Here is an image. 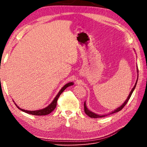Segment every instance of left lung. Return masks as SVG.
<instances>
[{
	"mask_svg": "<svg viewBox=\"0 0 147 147\" xmlns=\"http://www.w3.org/2000/svg\"><path fill=\"white\" fill-rule=\"evenodd\" d=\"M137 71H138V68H137ZM137 82H138V80H136V83H135V86H134V87L132 88V90H131V92H130V94H129V96H128L127 98L126 99L125 102L124 103H123V104L120 107H118L117 109H116L115 110H114V111H113L111 113H109V115H110V114H113V113H117V112L120 111V110H121L123 109V108L126 105V104L127 103L128 101L129 100V99H130V98L131 95H132V93H133V92H134V89H135V88H136V84H137ZM84 113H86V114H87V115H88V116H89V117H90V118H95V119H96V118L103 117L107 116V115H108V114H105V115H99V114H95V113H93V112L90 111L89 110H88V108H87L86 105V101H84Z\"/></svg>",
	"mask_w": 147,
	"mask_h": 147,
	"instance_id": "obj_1",
	"label": "left lung"
}]
</instances>
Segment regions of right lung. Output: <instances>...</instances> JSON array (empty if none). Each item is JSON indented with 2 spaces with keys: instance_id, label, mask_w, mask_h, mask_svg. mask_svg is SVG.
I'll return each mask as SVG.
<instances>
[{
  "instance_id": "1",
  "label": "right lung",
  "mask_w": 147,
  "mask_h": 147,
  "mask_svg": "<svg viewBox=\"0 0 147 147\" xmlns=\"http://www.w3.org/2000/svg\"><path fill=\"white\" fill-rule=\"evenodd\" d=\"M74 84L73 82H69L67 84H66L65 85H64L62 89L59 90V92H58V94H57V95L55 96V98H54V99L53 100V101L48 106L46 107V108L42 110H36V111H28V110H23L21 108H20L18 106H17V105L15 104L16 106L17 107V108L18 109H20V110H21L23 112H25L26 113L32 114V115H48L49 114H50L52 111L54 110V109H55L57 107V100L58 99V98L59 97V96L61 95V94L63 93V92L68 86H72Z\"/></svg>"
}]
</instances>
